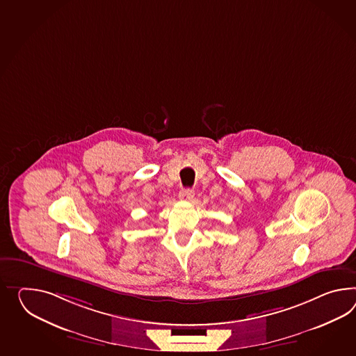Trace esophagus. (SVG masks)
I'll return each mask as SVG.
<instances>
[{"label":"esophagus","mask_w":356,"mask_h":356,"mask_svg":"<svg viewBox=\"0 0 356 356\" xmlns=\"http://www.w3.org/2000/svg\"><path fill=\"white\" fill-rule=\"evenodd\" d=\"M179 197H180V200H193V197H194V193L191 189H182L180 191V194H179Z\"/></svg>","instance_id":"1"}]
</instances>
